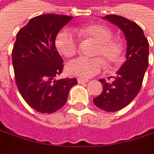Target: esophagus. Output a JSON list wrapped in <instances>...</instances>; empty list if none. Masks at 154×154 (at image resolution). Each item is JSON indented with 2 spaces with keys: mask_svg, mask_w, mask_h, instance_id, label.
<instances>
[{
  "mask_svg": "<svg viewBox=\"0 0 154 154\" xmlns=\"http://www.w3.org/2000/svg\"><path fill=\"white\" fill-rule=\"evenodd\" d=\"M88 80V79H83V78H81V77H78L77 78V82L78 83H83V82H87Z\"/></svg>",
  "mask_w": 154,
  "mask_h": 154,
  "instance_id": "obj_1",
  "label": "esophagus"
}]
</instances>
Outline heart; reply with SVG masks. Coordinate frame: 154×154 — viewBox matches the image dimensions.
<instances>
[{
	"instance_id": "obj_1",
	"label": "heart",
	"mask_w": 154,
	"mask_h": 154,
	"mask_svg": "<svg viewBox=\"0 0 154 154\" xmlns=\"http://www.w3.org/2000/svg\"><path fill=\"white\" fill-rule=\"evenodd\" d=\"M75 32L81 38L88 39L96 42L92 51L93 58L80 57L71 61L67 70L77 77H91L98 74L106 66L119 65L123 60L124 46L121 41L112 37L113 33L107 26L100 24L82 25L75 29ZM57 50L62 55L72 57L77 53L78 39L68 29H61L55 37Z\"/></svg>"
}]
</instances>
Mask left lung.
<instances>
[{
  "label": "left lung",
  "mask_w": 154,
  "mask_h": 154,
  "mask_svg": "<svg viewBox=\"0 0 154 154\" xmlns=\"http://www.w3.org/2000/svg\"><path fill=\"white\" fill-rule=\"evenodd\" d=\"M104 19L123 30L127 40L126 60L112 82L100 79L103 91L93 101L103 111L117 112L127 106L140 91L148 66L149 43L142 29L135 22L115 14L106 15Z\"/></svg>",
  "instance_id": "left-lung-1"
}]
</instances>
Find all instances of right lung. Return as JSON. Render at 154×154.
I'll list each match as a JSON object with an SVG mask.
<instances>
[{
  "label": "right lung",
  "mask_w": 154,
  "mask_h": 154,
  "mask_svg": "<svg viewBox=\"0 0 154 154\" xmlns=\"http://www.w3.org/2000/svg\"><path fill=\"white\" fill-rule=\"evenodd\" d=\"M72 16L43 14L32 18L16 35L12 52L14 77L19 93L31 108L53 113L66 104L76 78L55 80L62 73L63 60L55 37Z\"/></svg>",
  "instance_id": "right-lung-1"
}]
</instances>
